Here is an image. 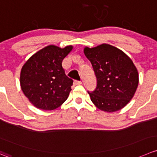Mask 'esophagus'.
<instances>
[{
  "label": "esophagus",
  "mask_w": 157,
  "mask_h": 157,
  "mask_svg": "<svg viewBox=\"0 0 157 157\" xmlns=\"http://www.w3.org/2000/svg\"><path fill=\"white\" fill-rule=\"evenodd\" d=\"M74 85H80V84H81L82 82L80 81V80H75V81L74 82Z\"/></svg>",
  "instance_id": "34e87169"
}]
</instances>
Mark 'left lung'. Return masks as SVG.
<instances>
[{
  "instance_id": "1",
  "label": "left lung",
  "mask_w": 157,
  "mask_h": 157,
  "mask_svg": "<svg viewBox=\"0 0 157 157\" xmlns=\"http://www.w3.org/2000/svg\"><path fill=\"white\" fill-rule=\"evenodd\" d=\"M84 54L97 77L96 89L88 91L91 101L105 112L122 109L133 98L139 83L133 61L123 51L106 44L86 48Z\"/></svg>"
}]
</instances>
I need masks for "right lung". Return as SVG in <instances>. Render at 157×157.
<instances>
[{"instance_id":"right-lung-1","label":"right lung","mask_w":157,"mask_h":157,"mask_svg":"<svg viewBox=\"0 0 157 157\" xmlns=\"http://www.w3.org/2000/svg\"><path fill=\"white\" fill-rule=\"evenodd\" d=\"M72 48L50 45L33 54L23 66L21 89L36 107L52 110L67 99L74 80L66 75L62 61Z\"/></svg>"}]
</instances>
